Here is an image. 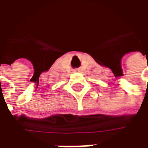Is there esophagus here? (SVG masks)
<instances>
[{"label": "esophagus", "mask_w": 148, "mask_h": 148, "mask_svg": "<svg viewBox=\"0 0 148 148\" xmlns=\"http://www.w3.org/2000/svg\"><path fill=\"white\" fill-rule=\"evenodd\" d=\"M74 71H75V72H76V71H79V70H75Z\"/></svg>", "instance_id": "34e87169"}]
</instances>
